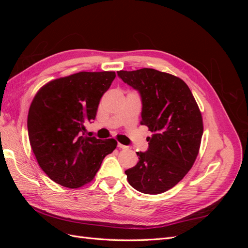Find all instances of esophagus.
<instances>
[{"label": "esophagus", "mask_w": 248, "mask_h": 248, "mask_svg": "<svg viewBox=\"0 0 248 248\" xmlns=\"http://www.w3.org/2000/svg\"><path fill=\"white\" fill-rule=\"evenodd\" d=\"M118 147H119L120 149H128V147H127V146H125V145H122V144H120V142H118Z\"/></svg>", "instance_id": "obj_1"}]
</instances>
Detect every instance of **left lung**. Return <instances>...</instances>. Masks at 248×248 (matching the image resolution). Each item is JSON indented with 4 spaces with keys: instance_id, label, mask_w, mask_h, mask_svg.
<instances>
[{
    "instance_id": "left-lung-1",
    "label": "left lung",
    "mask_w": 248,
    "mask_h": 248,
    "mask_svg": "<svg viewBox=\"0 0 248 248\" xmlns=\"http://www.w3.org/2000/svg\"><path fill=\"white\" fill-rule=\"evenodd\" d=\"M125 84L140 93L141 125L153 132L139 162L125 170L129 184L140 192L158 194L178 184L193 166L202 136V119L185 82L151 68L118 71Z\"/></svg>"
}]
</instances>
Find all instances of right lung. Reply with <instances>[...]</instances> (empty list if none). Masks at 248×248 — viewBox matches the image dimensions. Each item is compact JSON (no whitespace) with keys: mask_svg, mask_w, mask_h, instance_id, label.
<instances>
[{"mask_svg":"<svg viewBox=\"0 0 248 248\" xmlns=\"http://www.w3.org/2000/svg\"><path fill=\"white\" fill-rule=\"evenodd\" d=\"M115 78L114 71H82L47 82L34 97L28 115L30 145L52 181L69 188L84 186L116 149L114 139L85 134Z\"/></svg>","mask_w":248,"mask_h":248,"instance_id":"1","label":"right lung"}]
</instances>
